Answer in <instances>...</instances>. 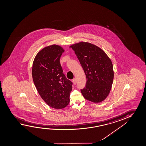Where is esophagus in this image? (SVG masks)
<instances>
[{
  "mask_svg": "<svg viewBox=\"0 0 146 146\" xmlns=\"http://www.w3.org/2000/svg\"><path fill=\"white\" fill-rule=\"evenodd\" d=\"M72 82H73V83L74 84V85H76V78H74V79L72 80Z\"/></svg>",
  "mask_w": 146,
  "mask_h": 146,
  "instance_id": "esophagus-1",
  "label": "esophagus"
}]
</instances>
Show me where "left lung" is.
I'll return each mask as SVG.
<instances>
[{
    "instance_id": "8db88e82",
    "label": "left lung",
    "mask_w": 146,
    "mask_h": 146,
    "mask_svg": "<svg viewBox=\"0 0 146 146\" xmlns=\"http://www.w3.org/2000/svg\"><path fill=\"white\" fill-rule=\"evenodd\" d=\"M74 51L86 74V86L81 91L89 101H104L111 90L114 72L111 60L100 47L87 42L70 46Z\"/></svg>"
}]
</instances>
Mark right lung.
<instances>
[{
    "label": "right lung",
    "instance_id": "add662e5",
    "mask_svg": "<svg viewBox=\"0 0 146 146\" xmlns=\"http://www.w3.org/2000/svg\"><path fill=\"white\" fill-rule=\"evenodd\" d=\"M64 49L53 44L38 52L33 62V79L39 95L49 106L65 108L70 102L72 83L63 73L60 58Z\"/></svg>",
    "mask_w": 146,
    "mask_h": 146
}]
</instances>
